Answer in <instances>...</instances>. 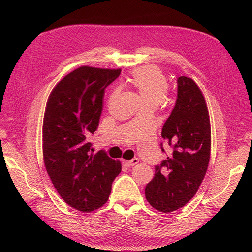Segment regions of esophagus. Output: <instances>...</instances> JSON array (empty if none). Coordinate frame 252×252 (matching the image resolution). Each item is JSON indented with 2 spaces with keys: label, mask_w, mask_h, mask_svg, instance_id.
I'll list each match as a JSON object with an SVG mask.
<instances>
[{
  "label": "esophagus",
  "mask_w": 252,
  "mask_h": 252,
  "mask_svg": "<svg viewBox=\"0 0 252 252\" xmlns=\"http://www.w3.org/2000/svg\"><path fill=\"white\" fill-rule=\"evenodd\" d=\"M138 161H139L138 158H133V159H131V160H124V163H125L126 166L130 167V166H133V165L137 164Z\"/></svg>",
  "instance_id": "34e87169"
}]
</instances>
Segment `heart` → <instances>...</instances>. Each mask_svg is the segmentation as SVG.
Segmentation results:
<instances>
[{
	"label": "heart",
	"mask_w": 252,
	"mask_h": 252,
	"mask_svg": "<svg viewBox=\"0 0 252 252\" xmlns=\"http://www.w3.org/2000/svg\"><path fill=\"white\" fill-rule=\"evenodd\" d=\"M127 83L138 94L142 104H160L169 90L166 76L155 65L134 69L127 79Z\"/></svg>",
	"instance_id": "b5f03b06"
}]
</instances>
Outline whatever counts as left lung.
<instances>
[{
	"instance_id": "1",
	"label": "left lung",
	"mask_w": 252,
	"mask_h": 252,
	"mask_svg": "<svg viewBox=\"0 0 252 252\" xmlns=\"http://www.w3.org/2000/svg\"><path fill=\"white\" fill-rule=\"evenodd\" d=\"M161 136L170 146L171 155L156 166L145 193L154 208L166 213L184 207L195 195L210 158L209 114L202 92L192 79H177V99Z\"/></svg>"
}]
</instances>
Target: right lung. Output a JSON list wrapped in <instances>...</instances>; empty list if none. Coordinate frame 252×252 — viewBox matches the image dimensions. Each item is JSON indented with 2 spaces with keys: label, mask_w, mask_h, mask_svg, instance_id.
Returning <instances> with one entry per match:
<instances>
[{
  "label": "right lung",
  "mask_w": 252,
  "mask_h": 252,
  "mask_svg": "<svg viewBox=\"0 0 252 252\" xmlns=\"http://www.w3.org/2000/svg\"><path fill=\"white\" fill-rule=\"evenodd\" d=\"M121 68L83 65L52 90L43 122V158L51 181L63 201L91 212L109 199L120 160L103 152L94 155L89 137L98 127L104 90Z\"/></svg>",
  "instance_id": "1"
}]
</instances>
